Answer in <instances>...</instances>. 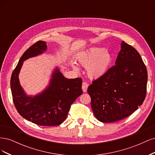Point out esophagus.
Segmentation results:
<instances>
[{
  "instance_id": "obj_1",
  "label": "esophagus",
  "mask_w": 155,
  "mask_h": 155,
  "mask_svg": "<svg viewBox=\"0 0 155 155\" xmlns=\"http://www.w3.org/2000/svg\"><path fill=\"white\" fill-rule=\"evenodd\" d=\"M88 84L86 82H83L82 83V89L83 92H86L87 91V88H88Z\"/></svg>"
}]
</instances>
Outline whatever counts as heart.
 I'll list each match as a JSON object with an SVG mask.
<instances>
[{
  "mask_svg": "<svg viewBox=\"0 0 155 155\" xmlns=\"http://www.w3.org/2000/svg\"><path fill=\"white\" fill-rule=\"evenodd\" d=\"M78 59L82 66L87 68L89 77L97 79L108 72L113 59L112 54L104 48L93 47L79 55ZM72 67L74 70H78L75 64H72Z\"/></svg>",
  "mask_w": 155,
  "mask_h": 155,
  "instance_id": "obj_1",
  "label": "heart"
}]
</instances>
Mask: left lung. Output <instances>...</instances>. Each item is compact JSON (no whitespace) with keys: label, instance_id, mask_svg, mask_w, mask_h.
Returning <instances> with one entry per match:
<instances>
[{"label":"left lung","instance_id":"left-lung-1","mask_svg":"<svg viewBox=\"0 0 155 155\" xmlns=\"http://www.w3.org/2000/svg\"><path fill=\"white\" fill-rule=\"evenodd\" d=\"M147 83V68L141 56L122 41L114 66L88 87L96 118L111 123L133 114L145 100Z\"/></svg>","mask_w":155,"mask_h":155}]
</instances>
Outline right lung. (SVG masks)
<instances>
[{
    "instance_id": "obj_1",
    "label": "right lung",
    "mask_w": 155,
    "mask_h": 155,
    "mask_svg": "<svg viewBox=\"0 0 155 155\" xmlns=\"http://www.w3.org/2000/svg\"><path fill=\"white\" fill-rule=\"evenodd\" d=\"M47 51L46 42L39 41L20 58L11 77L13 100L19 114L28 121L43 126H56L67 118L71 105L82 94L80 78H64L58 67L51 72L48 84L35 95H28L20 84L19 75L24 61Z\"/></svg>"
}]
</instances>
